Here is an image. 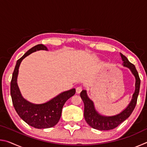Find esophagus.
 <instances>
[{
	"instance_id": "obj_1",
	"label": "esophagus",
	"mask_w": 147,
	"mask_h": 147,
	"mask_svg": "<svg viewBox=\"0 0 147 147\" xmlns=\"http://www.w3.org/2000/svg\"><path fill=\"white\" fill-rule=\"evenodd\" d=\"M82 90V86H78L76 88V91L77 93H80Z\"/></svg>"
}]
</instances>
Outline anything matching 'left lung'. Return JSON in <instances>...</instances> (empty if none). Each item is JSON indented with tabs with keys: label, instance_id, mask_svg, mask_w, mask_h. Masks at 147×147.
Instances as JSON below:
<instances>
[{
	"label": "left lung",
	"instance_id": "8db88e82",
	"mask_svg": "<svg viewBox=\"0 0 147 147\" xmlns=\"http://www.w3.org/2000/svg\"><path fill=\"white\" fill-rule=\"evenodd\" d=\"M121 54L123 66L130 69L131 73L136 78V89L133 94L131 100L124 110L117 115L113 116H104L99 114L94 107L93 102L88 96L86 90H82L80 93L81 98L84 104V118L89 126L96 130H109L115 128L128 118L135 108L140 88V78L134 65L131 63L125 56Z\"/></svg>",
	"mask_w": 147,
	"mask_h": 147
}]
</instances>
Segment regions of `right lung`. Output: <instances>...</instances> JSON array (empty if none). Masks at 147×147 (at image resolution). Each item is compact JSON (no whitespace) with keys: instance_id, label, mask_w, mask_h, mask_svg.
I'll return each mask as SVG.
<instances>
[{"instance_id":"right-lung-1","label":"right lung","mask_w":147,"mask_h":147,"mask_svg":"<svg viewBox=\"0 0 147 147\" xmlns=\"http://www.w3.org/2000/svg\"><path fill=\"white\" fill-rule=\"evenodd\" d=\"M40 50L48 51L43 45H37L27 51L17 61L10 84L12 102L17 114L28 125L38 129L49 128L55 126L61 117L64 104L76 92L75 89H71L59 94L51 100L40 104L30 102L22 96L17 82L20 64L27 56Z\"/></svg>"}]
</instances>
